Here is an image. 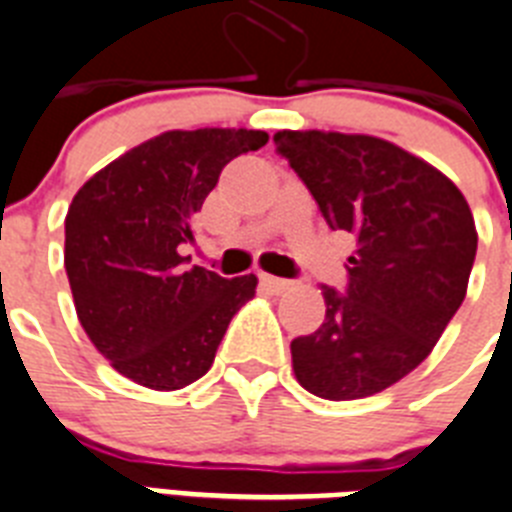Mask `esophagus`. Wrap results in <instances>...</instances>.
Here are the masks:
<instances>
[{
    "label": "esophagus",
    "mask_w": 512,
    "mask_h": 512,
    "mask_svg": "<svg viewBox=\"0 0 512 512\" xmlns=\"http://www.w3.org/2000/svg\"><path fill=\"white\" fill-rule=\"evenodd\" d=\"M260 283H263L268 291H273V294H283V291L291 289V281H286V278L268 276V273H263V276H260Z\"/></svg>",
    "instance_id": "obj_1"
}]
</instances>
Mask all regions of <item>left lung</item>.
I'll use <instances>...</instances> for the list:
<instances>
[{
	"label": "left lung",
	"instance_id": "1",
	"mask_svg": "<svg viewBox=\"0 0 512 512\" xmlns=\"http://www.w3.org/2000/svg\"><path fill=\"white\" fill-rule=\"evenodd\" d=\"M333 231L356 239L349 286H322L325 320L291 341L294 375L328 401L382 393L432 354L461 307L476 226L461 190L432 163L372 135H273Z\"/></svg>",
	"mask_w": 512,
	"mask_h": 512
}]
</instances>
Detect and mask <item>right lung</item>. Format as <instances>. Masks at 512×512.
I'll use <instances>...</instances> for the list:
<instances>
[{
	"label": "right lung",
	"instance_id": "obj_1",
	"mask_svg": "<svg viewBox=\"0 0 512 512\" xmlns=\"http://www.w3.org/2000/svg\"><path fill=\"white\" fill-rule=\"evenodd\" d=\"M260 130H169L103 166L72 197L64 268L77 320L127 380L179 390L216 359L255 273L221 278L179 255L223 166L263 148Z\"/></svg>",
	"mask_w": 512,
	"mask_h": 512
}]
</instances>
